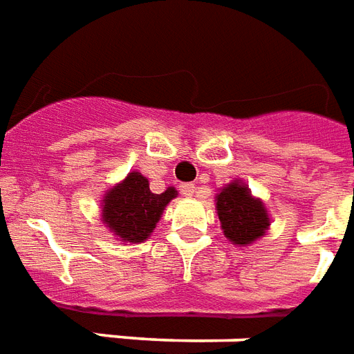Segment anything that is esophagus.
I'll use <instances>...</instances> for the list:
<instances>
[{
  "mask_svg": "<svg viewBox=\"0 0 354 354\" xmlns=\"http://www.w3.org/2000/svg\"><path fill=\"white\" fill-rule=\"evenodd\" d=\"M180 191H182V195H184V197H193V195H195V191H197V185H195V184H182V185H180Z\"/></svg>",
  "mask_w": 354,
  "mask_h": 354,
  "instance_id": "esophagus-1",
  "label": "esophagus"
}]
</instances>
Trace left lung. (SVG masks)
<instances>
[{
    "label": "left lung",
    "instance_id": "obj_1",
    "mask_svg": "<svg viewBox=\"0 0 354 354\" xmlns=\"http://www.w3.org/2000/svg\"><path fill=\"white\" fill-rule=\"evenodd\" d=\"M216 210L225 238L238 248L251 245L270 229V214L243 180H232L216 193Z\"/></svg>",
    "mask_w": 354,
    "mask_h": 354
}]
</instances>
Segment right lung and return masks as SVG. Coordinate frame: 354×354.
Returning a JSON list of instances; mask_svg holds the SVG:
<instances>
[{
    "mask_svg": "<svg viewBox=\"0 0 354 354\" xmlns=\"http://www.w3.org/2000/svg\"><path fill=\"white\" fill-rule=\"evenodd\" d=\"M176 195L174 187L151 193L148 178L133 170L122 182L104 191L101 221L120 242L142 243L151 236L167 204Z\"/></svg>",
    "mask_w": 354,
    "mask_h": 354,
    "instance_id": "right-lung-1",
    "label": "right lung"
}]
</instances>
